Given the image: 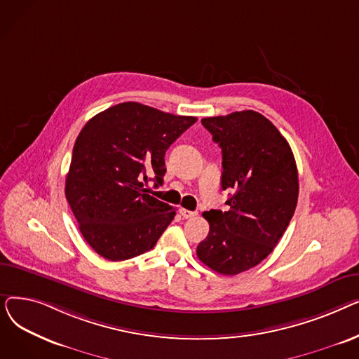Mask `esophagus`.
<instances>
[{"mask_svg": "<svg viewBox=\"0 0 359 359\" xmlns=\"http://www.w3.org/2000/svg\"><path fill=\"white\" fill-rule=\"evenodd\" d=\"M179 212H180V215H182L184 219H187V218H194V217H196V215H198V212H195V211H189V210H184V208H182Z\"/></svg>", "mask_w": 359, "mask_h": 359, "instance_id": "obj_1", "label": "esophagus"}]
</instances>
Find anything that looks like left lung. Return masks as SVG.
<instances>
[{"mask_svg":"<svg viewBox=\"0 0 359 359\" xmlns=\"http://www.w3.org/2000/svg\"><path fill=\"white\" fill-rule=\"evenodd\" d=\"M222 153V189L229 211L203 212L210 233L198 244L202 263L237 275L268 257L285 233L298 201V172L288 141L255 110L203 118Z\"/></svg>","mask_w":359,"mask_h":359,"instance_id":"left-lung-1","label":"left lung"}]
</instances>
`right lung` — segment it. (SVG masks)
Listing matches in <instances>:
<instances>
[{"label":"right lung","mask_w":359,"mask_h":359,"mask_svg":"<svg viewBox=\"0 0 359 359\" xmlns=\"http://www.w3.org/2000/svg\"><path fill=\"white\" fill-rule=\"evenodd\" d=\"M196 122L137 102L91 118L74 144L65 196L91 249L121 262L156 246L176 211L148 195L163 183L164 156Z\"/></svg>","instance_id":"obj_1"}]
</instances>
